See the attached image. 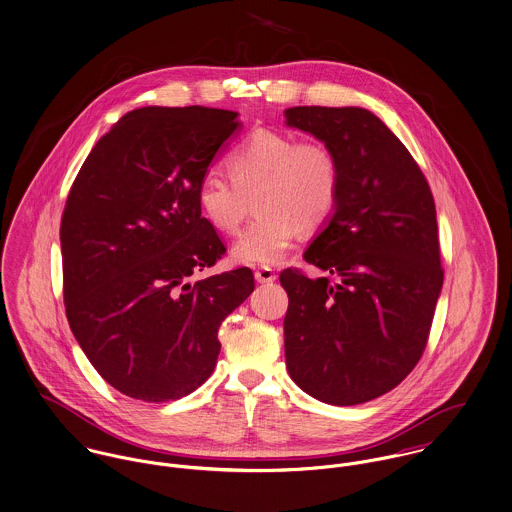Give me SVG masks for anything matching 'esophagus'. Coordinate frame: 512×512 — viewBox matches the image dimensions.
<instances>
[{
	"label": "esophagus",
	"mask_w": 512,
	"mask_h": 512,
	"mask_svg": "<svg viewBox=\"0 0 512 512\" xmlns=\"http://www.w3.org/2000/svg\"><path fill=\"white\" fill-rule=\"evenodd\" d=\"M275 279H277V275H275V271L269 269V267H261V269L255 271V281H257V283H275Z\"/></svg>",
	"instance_id": "obj_1"
}]
</instances>
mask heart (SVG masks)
I'll use <instances>...</instances> for the list:
<instances>
[{"mask_svg":"<svg viewBox=\"0 0 512 512\" xmlns=\"http://www.w3.org/2000/svg\"><path fill=\"white\" fill-rule=\"evenodd\" d=\"M228 171L206 172L198 182L196 202L212 228L235 235L255 198L259 214L233 245V259L239 263H279L298 229L322 228L340 202V161L318 139H298L269 127L253 129L229 153Z\"/></svg>","mask_w":512,"mask_h":512,"instance_id":"obj_1","label":"heart"}]
</instances>
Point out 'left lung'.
Instances as JSON below:
<instances>
[{
	"mask_svg": "<svg viewBox=\"0 0 512 512\" xmlns=\"http://www.w3.org/2000/svg\"><path fill=\"white\" fill-rule=\"evenodd\" d=\"M286 123L338 157L340 202L304 261L284 269V355L308 395L353 406L393 391L420 361L444 283L430 184L397 135L361 108L298 106Z\"/></svg>",
	"mask_w": 512,
	"mask_h": 512,
	"instance_id": "obj_1",
	"label": "left lung"
}]
</instances>
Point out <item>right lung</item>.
<instances>
[{
  "label": "right lung",
  "mask_w": 512,
  "mask_h": 512,
  "mask_svg": "<svg viewBox=\"0 0 512 512\" xmlns=\"http://www.w3.org/2000/svg\"><path fill=\"white\" fill-rule=\"evenodd\" d=\"M237 112L188 106L123 115L76 174L60 222L66 318L119 393L167 402L214 371L220 324L255 288L241 267L202 281L228 251L196 188Z\"/></svg>",
  "instance_id": "add662e5"
}]
</instances>
